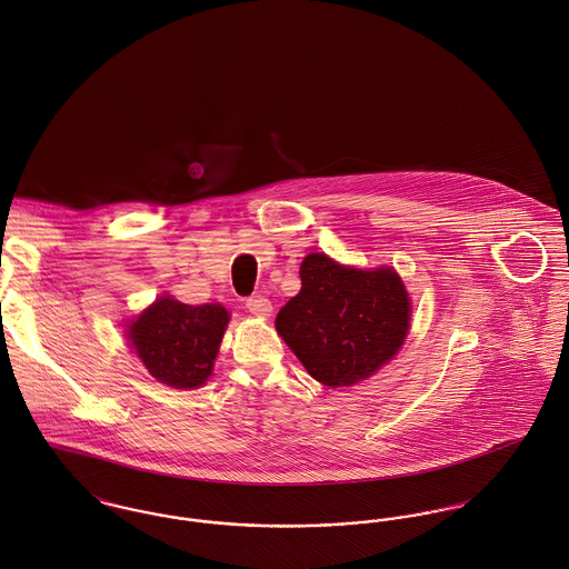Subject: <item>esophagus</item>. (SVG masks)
Segmentation results:
<instances>
[{"mask_svg":"<svg viewBox=\"0 0 569 569\" xmlns=\"http://www.w3.org/2000/svg\"><path fill=\"white\" fill-rule=\"evenodd\" d=\"M246 309L250 310L252 315H257V317H269L273 307L264 296H252V298L246 300Z\"/></svg>","mask_w":569,"mask_h":569,"instance_id":"esophagus-1","label":"esophagus"}]
</instances>
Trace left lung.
Segmentation results:
<instances>
[{"mask_svg": "<svg viewBox=\"0 0 569 569\" xmlns=\"http://www.w3.org/2000/svg\"><path fill=\"white\" fill-rule=\"evenodd\" d=\"M302 289L276 317V330L310 376L350 387L396 357L407 339L411 300L393 269L361 271L326 254L300 267Z\"/></svg>", "mask_w": 569, "mask_h": 569, "instance_id": "left-lung-1", "label": "left lung"}]
</instances>
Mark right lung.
Instances as JSON below:
<instances>
[{"label": "right lung", "instance_id": "obj_1", "mask_svg": "<svg viewBox=\"0 0 569 569\" xmlns=\"http://www.w3.org/2000/svg\"><path fill=\"white\" fill-rule=\"evenodd\" d=\"M228 319L221 305L191 307L164 296L132 321L128 339L156 380L196 389L212 371Z\"/></svg>", "mask_w": 569, "mask_h": 569}]
</instances>
